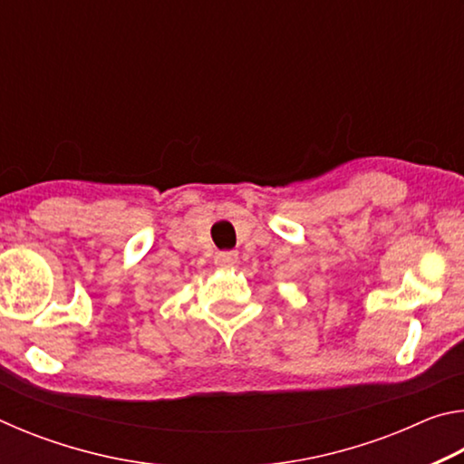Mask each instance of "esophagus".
I'll return each instance as SVG.
<instances>
[{"mask_svg": "<svg viewBox=\"0 0 464 464\" xmlns=\"http://www.w3.org/2000/svg\"><path fill=\"white\" fill-rule=\"evenodd\" d=\"M215 262L223 268H231L233 264H237V251H218L215 256Z\"/></svg>", "mask_w": 464, "mask_h": 464, "instance_id": "34e87169", "label": "esophagus"}]
</instances>
